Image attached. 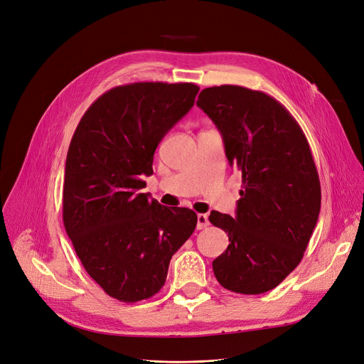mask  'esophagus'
<instances>
[{
	"instance_id": "1",
	"label": "esophagus",
	"mask_w": 364,
	"mask_h": 364,
	"mask_svg": "<svg viewBox=\"0 0 364 364\" xmlns=\"http://www.w3.org/2000/svg\"><path fill=\"white\" fill-rule=\"evenodd\" d=\"M210 225V221H208V215L207 214H198V223H196V228L198 230H203L205 227Z\"/></svg>"
}]
</instances>
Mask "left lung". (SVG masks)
<instances>
[{
  "label": "left lung",
  "instance_id": "1",
  "mask_svg": "<svg viewBox=\"0 0 364 364\" xmlns=\"http://www.w3.org/2000/svg\"><path fill=\"white\" fill-rule=\"evenodd\" d=\"M196 105L220 130L243 188L234 218L210 215L230 240L214 274L231 292L264 294L301 263L318 221L321 185L308 140L292 114L262 91L211 87Z\"/></svg>",
  "mask_w": 364,
  "mask_h": 364
}]
</instances>
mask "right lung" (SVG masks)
<instances>
[{
    "instance_id": "add662e5",
    "label": "right lung",
    "mask_w": 364,
    "mask_h": 364,
    "mask_svg": "<svg viewBox=\"0 0 364 364\" xmlns=\"http://www.w3.org/2000/svg\"><path fill=\"white\" fill-rule=\"evenodd\" d=\"M199 87L134 82L104 92L69 144L63 224L88 274L107 295L134 304L165 285L172 256L198 217L143 193L157 144L192 108Z\"/></svg>"
}]
</instances>
